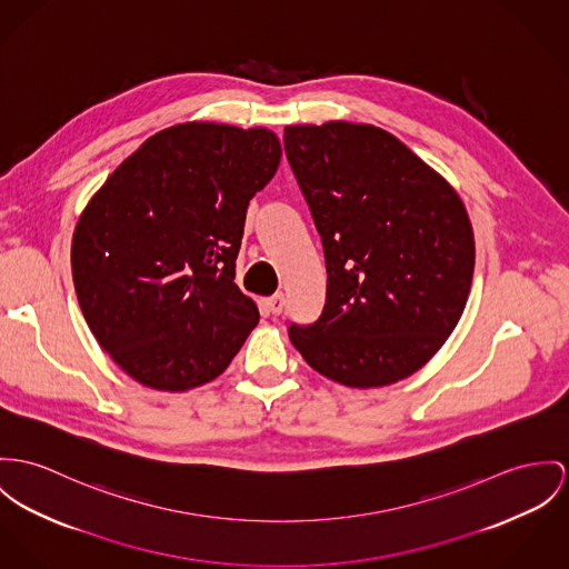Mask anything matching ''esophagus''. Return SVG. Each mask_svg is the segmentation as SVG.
<instances>
[{
	"instance_id": "esophagus-1",
	"label": "esophagus",
	"mask_w": 569,
	"mask_h": 569,
	"mask_svg": "<svg viewBox=\"0 0 569 569\" xmlns=\"http://www.w3.org/2000/svg\"><path fill=\"white\" fill-rule=\"evenodd\" d=\"M266 306H268V311H270L272 316H279V313L283 311V307H286V297H283V292H277L274 297H270V299L266 301Z\"/></svg>"
}]
</instances>
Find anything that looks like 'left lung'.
<instances>
[{
    "label": "left lung",
    "instance_id": "8db88e82",
    "mask_svg": "<svg viewBox=\"0 0 569 569\" xmlns=\"http://www.w3.org/2000/svg\"><path fill=\"white\" fill-rule=\"evenodd\" d=\"M283 147L322 240L327 299L288 333L307 363L349 388L420 370L457 327L475 233L450 183L390 131L288 126Z\"/></svg>",
    "mask_w": 569,
    "mask_h": 569
}]
</instances>
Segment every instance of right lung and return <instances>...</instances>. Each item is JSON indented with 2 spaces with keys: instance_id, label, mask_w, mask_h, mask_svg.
<instances>
[{
  "instance_id": "1",
  "label": "right lung",
  "mask_w": 569,
  "mask_h": 569,
  "mask_svg": "<svg viewBox=\"0 0 569 569\" xmlns=\"http://www.w3.org/2000/svg\"><path fill=\"white\" fill-rule=\"evenodd\" d=\"M263 128L181 123L147 138L78 220L71 270L101 349L138 383L217 379L260 311L233 283L249 201L272 179Z\"/></svg>"
}]
</instances>
